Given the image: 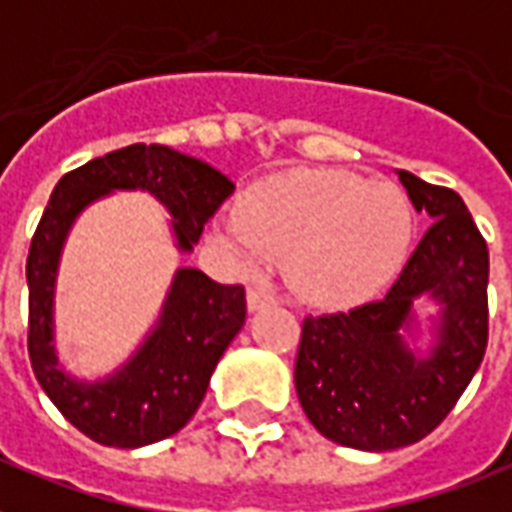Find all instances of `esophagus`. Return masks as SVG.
<instances>
[{"label":"esophagus","instance_id":"34e87169","mask_svg":"<svg viewBox=\"0 0 512 512\" xmlns=\"http://www.w3.org/2000/svg\"><path fill=\"white\" fill-rule=\"evenodd\" d=\"M276 303V295H273L271 287H252L247 292V308L249 311H260L265 306H273Z\"/></svg>","mask_w":512,"mask_h":512}]
</instances>
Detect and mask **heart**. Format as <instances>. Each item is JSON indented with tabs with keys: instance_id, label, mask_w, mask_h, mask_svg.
Segmentation results:
<instances>
[{
	"instance_id": "b5f03b06",
	"label": "heart",
	"mask_w": 512,
	"mask_h": 512,
	"mask_svg": "<svg viewBox=\"0 0 512 512\" xmlns=\"http://www.w3.org/2000/svg\"><path fill=\"white\" fill-rule=\"evenodd\" d=\"M244 263H284L319 306L357 303L395 279L413 236L403 190L333 169H298L257 185L222 228Z\"/></svg>"
}]
</instances>
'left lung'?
I'll return each instance as SVG.
<instances>
[{
    "label": "left lung",
    "instance_id": "1",
    "mask_svg": "<svg viewBox=\"0 0 512 512\" xmlns=\"http://www.w3.org/2000/svg\"><path fill=\"white\" fill-rule=\"evenodd\" d=\"M429 217L381 300L306 317L295 389L308 421L338 446L395 451L427 438L481 368L489 341V249L454 190L397 169ZM421 299L436 306L424 318Z\"/></svg>",
    "mask_w": 512,
    "mask_h": 512
}]
</instances>
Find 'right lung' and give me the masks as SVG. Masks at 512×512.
I'll return each mask as SVG.
<instances>
[{
	"label": "right lung",
	"mask_w": 512,
	"mask_h": 512,
	"mask_svg": "<svg viewBox=\"0 0 512 512\" xmlns=\"http://www.w3.org/2000/svg\"><path fill=\"white\" fill-rule=\"evenodd\" d=\"M134 190L163 204L174 247L190 255L209 217L236 185L206 161L166 144L107 152L61 177L26 260L34 376L83 435L115 448L150 446L185 427L247 317L244 287L212 282L198 268H177L161 314L128 360L99 378H77L64 368L56 343V290L66 239L88 206Z\"/></svg>",
	"instance_id": "add662e5"
}]
</instances>
